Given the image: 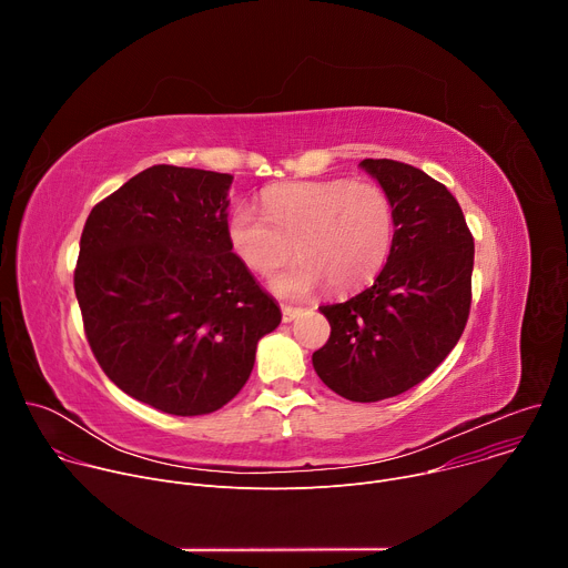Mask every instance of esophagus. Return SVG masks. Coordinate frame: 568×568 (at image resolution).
Returning <instances> with one entry per match:
<instances>
[{
  "label": "esophagus",
  "mask_w": 568,
  "mask_h": 568,
  "mask_svg": "<svg viewBox=\"0 0 568 568\" xmlns=\"http://www.w3.org/2000/svg\"><path fill=\"white\" fill-rule=\"evenodd\" d=\"M281 312H283V321L285 323H290V321H294L301 312H303V307H294V305H281Z\"/></svg>",
  "instance_id": "esophagus-1"
}]
</instances>
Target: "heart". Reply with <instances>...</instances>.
<instances>
[{
    "label": "heart",
    "mask_w": 568,
    "mask_h": 568,
    "mask_svg": "<svg viewBox=\"0 0 568 568\" xmlns=\"http://www.w3.org/2000/svg\"><path fill=\"white\" fill-rule=\"evenodd\" d=\"M263 215L237 206L229 220L233 252L252 272L274 274L292 256L301 261L274 278L281 296H305L326 283L344 294L373 283L388 261L395 211L375 182H287L261 197Z\"/></svg>",
    "instance_id": "b5f03b06"
}]
</instances>
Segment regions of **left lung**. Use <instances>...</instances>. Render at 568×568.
<instances>
[{
	"label": "left lung",
	"instance_id": "obj_1",
	"mask_svg": "<svg viewBox=\"0 0 568 568\" xmlns=\"http://www.w3.org/2000/svg\"><path fill=\"white\" fill-rule=\"evenodd\" d=\"M359 166L393 202V247L371 287L318 307L331 337L312 364L337 395L377 402L420 384L458 344L471 305L474 237L456 197L420 169L393 159Z\"/></svg>",
	"mask_w": 568,
	"mask_h": 568
}]
</instances>
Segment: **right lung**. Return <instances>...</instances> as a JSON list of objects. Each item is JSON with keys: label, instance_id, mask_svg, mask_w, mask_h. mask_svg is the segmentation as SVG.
<instances>
[{"label": "right lung", "instance_id": "right-lung-1", "mask_svg": "<svg viewBox=\"0 0 568 568\" xmlns=\"http://www.w3.org/2000/svg\"><path fill=\"white\" fill-rule=\"evenodd\" d=\"M231 175L159 164L101 200L73 290L103 373L130 397L202 416L252 375L281 307L231 250Z\"/></svg>", "mask_w": 568, "mask_h": 568}]
</instances>
